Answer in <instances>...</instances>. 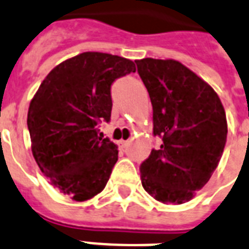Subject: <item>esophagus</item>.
Wrapping results in <instances>:
<instances>
[{"label":"esophagus","instance_id":"1","mask_svg":"<svg viewBox=\"0 0 249 249\" xmlns=\"http://www.w3.org/2000/svg\"><path fill=\"white\" fill-rule=\"evenodd\" d=\"M117 145H118L119 149H124L127 146V142L126 140H119V142H117Z\"/></svg>","mask_w":249,"mask_h":249}]
</instances>
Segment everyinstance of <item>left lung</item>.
<instances>
[{
	"label": "left lung",
	"instance_id": "8db88e82",
	"mask_svg": "<svg viewBox=\"0 0 249 249\" xmlns=\"http://www.w3.org/2000/svg\"><path fill=\"white\" fill-rule=\"evenodd\" d=\"M153 107L159 149L140 165L142 184L163 204L195 196L218 166L227 138L225 109L207 82L174 59L135 61Z\"/></svg>",
	"mask_w": 249,
	"mask_h": 249
}]
</instances>
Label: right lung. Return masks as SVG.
Instances as JSON below:
<instances>
[{"instance_id": "obj_1", "label": "right lung", "mask_w": 249, "mask_h": 249, "mask_svg": "<svg viewBox=\"0 0 249 249\" xmlns=\"http://www.w3.org/2000/svg\"><path fill=\"white\" fill-rule=\"evenodd\" d=\"M135 71L130 59L86 52L55 66L31 100L27 126L35 161L75 201L100 194L110 178L118 149L98 135V123L110 121L113 82Z\"/></svg>"}]
</instances>
